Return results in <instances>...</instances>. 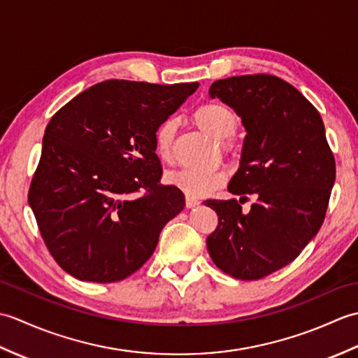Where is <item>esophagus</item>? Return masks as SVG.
<instances>
[{
  "mask_svg": "<svg viewBox=\"0 0 358 358\" xmlns=\"http://www.w3.org/2000/svg\"><path fill=\"white\" fill-rule=\"evenodd\" d=\"M199 203L200 201L196 199H192V196H186V208H195Z\"/></svg>",
  "mask_w": 358,
  "mask_h": 358,
  "instance_id": "obj_1",
  "label": "esophagus"
}]
</instances>
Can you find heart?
Masks as SVG:
<instances>
[{
    "label": "heart",
    "instance_id": "b5f03b06",
    "mask_svg": "<svg viewBox=\"0 0 358 358\" xmlns=\"http://www.w3.org/2000/svg\"><path fill=\"white\" fill-rule=\"evenodd\" d=\"M194 123L201 132L209 135L217 141L229 140L237 131V117L224 104L206 103L194 112ZM177 132L175 121L167 120L158 126L155 131V149L158 157L163 162L172 159V144ZM169 183L177 186L187 196H204L223 183V175L215 169L199 171V169H180L169 173Z\"/></svg>",
    "mask_w": 358,
    "mask_h": 358
}]
</instances>
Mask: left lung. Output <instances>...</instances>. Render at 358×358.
Segmentation results:
<instances>
[{
	"label": "left lung",
	"instance_id": "obj_1",
	"mask_svg": "<svg viewBox=\"0 0 358 358\" xmlns=\"http://www.w3.org/2000/svg\"><path fill=\"white\" fill-rule=\"evenodd\" d=\"M241 118L246 136L227 191L240 200H208L218 226L206 238L220 269L258 280L294 262L323 224L336 181V162L320 113L299 90L272 75H241L212 83ZM249 193L251 209L241 210Z\"/></svg>",
	"mask_w": 358,
	"mask_h": 358
}]
</instances>
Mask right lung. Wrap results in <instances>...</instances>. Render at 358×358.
<instances>
[{"label":"right lung","mask_w":358,"mask_h":358,"mask_svg":"<svg viewBox=\"0 0 358 358\" xmlns=\"http://www.w3.org/2000/svg\"><path fill=\"white\" fill-rule=\"evenodd\" d=\"M199 86L109 80L50 118L29 206L72 277L113 283L132 275L183 210V192L159 185L155 131Z\"/></svg>","instance_id":"obj_1"}]
</instances>
